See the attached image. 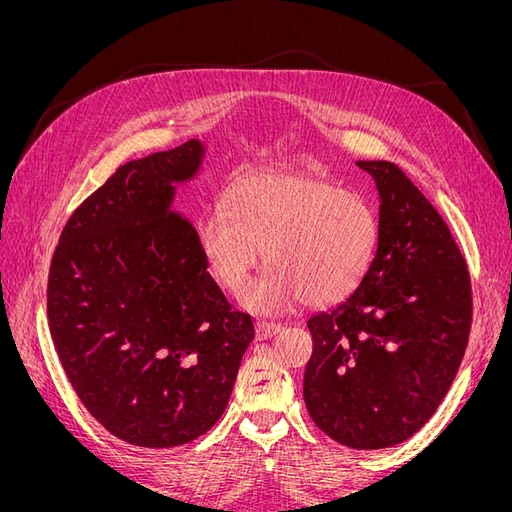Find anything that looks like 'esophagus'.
<instances>
[{"label":"esophagus","mask_w":512,"mask_h":512,"mask_svg":"<svg viewBox=\"0 0 512 512\" xmlns=\"http://www.w3.org/2000/svg\"><path fill=\"white\" fill-rule=\"evenodd\" d=\"M254 329H256V339H269V337H273V335H277V333L282 331V324L258 320Z\"/></svg>","instance_id":"esophagus-1"}]
</instances>
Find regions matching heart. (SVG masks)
Segmentation results:
<instances>
[{
    "label": "heart",
    "mask_w": 512,
    "mask_h": 512,
    "mask_svg": "<svg viewBox=\"0 0 512 512\" xmlns=\"http://www.w3.org/2000/svg\"><path fill=\"white\" fill-rule=\"evenodd\" d=\"M198 222L196 241L209 273L243 297L262 262L271 273L247 305L277 312L303 299L337 305L361 288L374 265L380 220L374 205L329 179L307 173H250Z\"/></svg>",
    "instance_id": "heart-1"
}]
</instances>
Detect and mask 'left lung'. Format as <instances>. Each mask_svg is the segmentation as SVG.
<instances>
[{
	"mask_svg": "<svg viewBox=\"0 0 512 512\" xmlns=\"http://www.w3.org/2000/svg\"><path fill=\"white\" fill-rule=\"evenodd\" d=\"M380 194V243L350 299L307 320L312 421L376 451L421 429L457 376L472 327L470 271L442 215L393 162H356Z\"/></svg>",
	"mask_w": 512,
	"mask_h": 512,
	"instance_id": "1",
	"label": "left lung"
}]
</instances>
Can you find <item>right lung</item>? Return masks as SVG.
Segmentation results:
<instances>
[{
	"mask_svg": "<svg viewBox=\"0 0 512 512\" xmlns=\"http://www.w3.org/2000/svg\"><path fill=\"white\" fill-rule=\"evenodd\" d=\"M188 141L115 170L61 230L46 314L72 389L115 438L173 448L224 414L252 316L211 280L194 224L170 209L196 175Z\"/></svg>",
	"mask_w": 512,
	"mask_h": 512,
	"instance_id": "1",
	"label": "right lung"
}]
</instances>
